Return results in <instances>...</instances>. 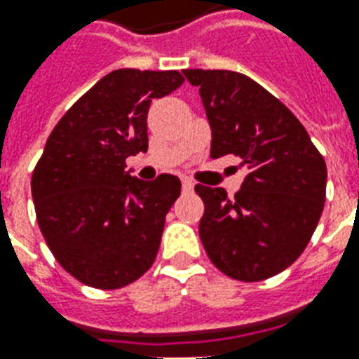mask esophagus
Instances as JSON below:
<instances>
[{
  "mask_svg": "<svg viewBox=\"0 0 359 359\" xmlns=\"http://www.w3.org/2000/svg\"><path fill=\"white\" fill-rule=\"evenodd\" d=\"M194 190V182L190 179H182V192H192Z\"/></svg>",
  "mask_w": 359,
  "mask_h": 359,
  "instance_id": "1",
  "label": "esophagus"
}]
</instances>
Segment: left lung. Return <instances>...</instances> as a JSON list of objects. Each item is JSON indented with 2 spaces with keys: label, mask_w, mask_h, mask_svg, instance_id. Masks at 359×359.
Masks as SVG:
<instances>
[{
  "label": "left lung",
  "mask_w": 359,
  "mask_h": 359,
  "mask_svg": "<svg viewBox=\"0 0 359 359\" xmlns=\"http://www.w3.org/2000/svg\"><path fill=\"white\" fill-rule=\"evenodd\" d=\"M200 88L211 126V157L234 156L246 169L242 188L196 184L203 200L200 238L226 277L256 283L300 257L323 213L327 165L285 103L233 71H182Z\"/></svg>",
  "instance_id": "1"
}]
</instances>
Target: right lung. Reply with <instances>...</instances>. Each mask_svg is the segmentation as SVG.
<instances>
[{
    "label": "right lung",
    "mask_w": 359,
    "mask_h": 359,
    "mask_svg": "<svg viewBox=\"0 0 359 359\" xmlns=\"http://www.w3.org/2000/svg\"><path fill=\"white\" fill-rule=\"evenodd\" d=\"M184 82L179 71L118 69L76 100L32 172L38 225L59 265L84 285L115 290L154 265L180 180H138L126 157L148 151V109Z\"/></svg>",
    "instance_id": "obj_1"
}]
</instances>
